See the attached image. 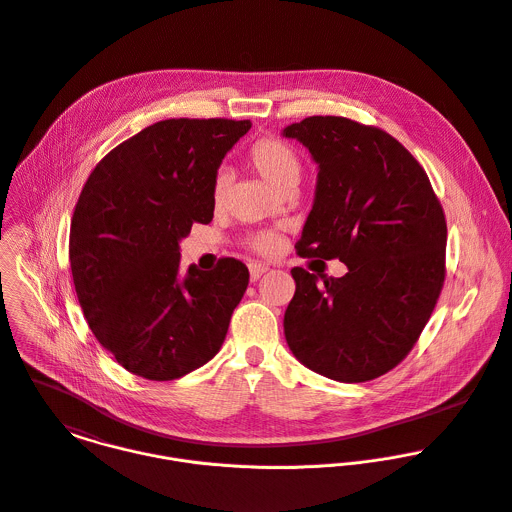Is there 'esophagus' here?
<instances>
[{
    "label": "esophagus",
    "mask_w": 512,
    "mask_h": 512,
    "mask_svg": "<svg viewBox=\"0 0 512 512\" xmlns=\"http://www.w3.org/2000/svg\"><path fill=\"white\" fill-rule=\"evenodd\" d=\"M268 270H270V268H268V266H264V264H256V262H254V264H250V280H252V282L260 280Z\"/></svg>",
    "instance_id": "esophagus-1"
}]
</instances>
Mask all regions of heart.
Listing matches in <instances>:
<instances>
[{
    "label": "heart",
    "instance_id": "b5f03b06",
    "mask_svg": "<svg viewBox=\"0 0 512 512\" xmlns=\"http://www.w3.org/2000/svg\"><path fill=\"white\" fill-rule=\"evenodd\" d=\"M248 165L258 172L272 188L278 192H294L300 176H302V161L294 147L280 139H260L248 151ZM228 186V174L224 171L216 172L212 182V198L216 204L224 200ZM278 240L272 232H258L248 240V246L260 254L274 252Z\"/></svg>",
    "mask_w": 512,
    "mask_h": 512
}]
</instances>
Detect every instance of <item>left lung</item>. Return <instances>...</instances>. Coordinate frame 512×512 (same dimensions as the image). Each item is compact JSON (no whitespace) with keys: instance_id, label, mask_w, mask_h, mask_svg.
<instances>
[{"instance_id":"obj_1","label":"left lung","mask_w":512,"mask_h":512,"mask_svg":"<svg viewBox=\"0 0 512 512\" xmlns=\"http://www.w3.org/2000/svg\"><path fill=\"white\" fill-rule=\"evenodd\" d=\"M318 163L312 212L296 250L340 258L341 278L292 268L284 316L292 353L341 383L375 379L419 340L445 282L447 222L427 172L389 133L345 117L284 129Z\"/></svg>"}]
</instances>
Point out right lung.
<instances>
[{"mask_svg": "<svg viewBox=\"0 0 512 512\" xmlns=\"http://www.w3.org/2000/svg\"><path fill=\"white\" fill-rule=\"evenodd\" d=\"M250 121L167 119L115 147L89 174L69 232L85 320L127 371L178 379L222 347L248 268L220 258L178 274V242L214 216L212 182Z\"/></svg>", "mask_w": 512, "mask_h": 512, "instance_id": "obj_1", "label": "right lung"}]
</instances>
